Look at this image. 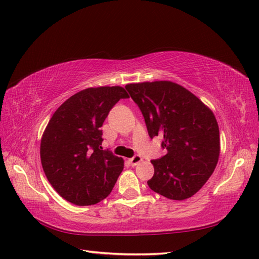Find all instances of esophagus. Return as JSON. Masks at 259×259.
<instances>
[{
    "label": "esophagus",
    "mask_w": 259,
    "mask_h": 259,
    "mask_svg": "<svg viewBox=\"0 0 259 259\" xmlns=\"http://www.w3.org/2000/svg\"><path fill=\"white\" fill-rule=\"evenodd\" d=\"M130 163L133 164V166H137V164H139L141 161H142V158H141V156H139V155H136L135 157H133L130 159Z\"/></svg>",
    "instance_id": "1"
}]
</instances>
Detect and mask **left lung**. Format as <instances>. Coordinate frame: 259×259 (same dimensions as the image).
<instances>
[{
    "mask_svg": "<svg viewBox=\"0 0 259 259\" xmlns=\"http://www.w3.org/2000/svg\"><path fill=\"white\" fill-rule=\"evenodd\" d=\"M150 138L161 136L167 153L151 160L148 186L168 199L185 200L207 183L217 166L221 137L214 114L200 99L171 81L129 83Z\"/></svg>",
    "mask_w": 259,
    "mask_h": 259,
    "instance_id": "8db88e82",
    "label": "left lung"
}]
</instances>
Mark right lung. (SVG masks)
<instances>
[{"instance_id":"obj_1","label":"right lung","mask_w":259,"mask_h":259,"mask_svg":"<svg viewBox=\"0 0 259 259\" xmlns=\"http://www.w3.org/2000/svg\"><path fill=\"white\" fill-rule=\"evenodd\" d=\"M129 98L122 87L88 88L70 97L49 121L40 156L49 183L71 203L90 206L109 196L123 159L102 150V126L112 107Z\"/></svg>"}]
</instances>
